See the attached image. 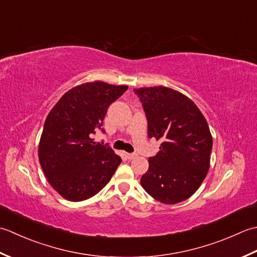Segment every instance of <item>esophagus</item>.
Segmentation results:
<instances>
[{
    "instance_id": "esophagus-1",
    "label": "esophagus",
    "mask_w": 257,
    "mask_h": 257,
    "mask_svg": "<svg viewBox=\"0 0 257 257\" xmlns=\"http://www.w3.org/2000/svg\"><path fill=\"white\" fill-rule=\"evenodd\" d=\"M125 156H126V159L128 160H133L136 158V154H133V153H125Z\"/></svg>"
}]
</instances>
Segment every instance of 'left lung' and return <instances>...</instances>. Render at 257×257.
Returning <instances> with one entry per match:
<instances>
[{"mask_svg":"<svg viewBox=\"0 0 257 257\" xmlns=\"http://www.w3.org/2000/svg\"><path fill=\"white\" fill-rule=\"evenodd\" d=\"M148 118V135L161 140L141 179L144 190L164 204L191 197L205 179L213 139L208 124L191 98L165 86L134 88Z\"/></svg>","mask_w":257,"mask_h":257,"instance_id":"left-lung-1","label":"left lung"}]
</instances>
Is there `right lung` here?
I'll list each match as a JSON object with an SVG mask.
<instances>
[{
	"label": "right lung",
	"mask_w": 257,
	"mask_h": 257,
	"mask_svg": "<svg viewBox=\"0 0 257 257\" xmlns=\"http://www.w3.org/2000/svg\"><path fill=\"white\" fill-rule=\"evenodd\" d=\"M127 90L101 81L67 91L45 119L39 160L51 186L72 202L94 196L111 180L121 158L91 139L101 128L108 106Z\"/></svg>",
	"instance_id": "add662e5"
}]
</instances>
